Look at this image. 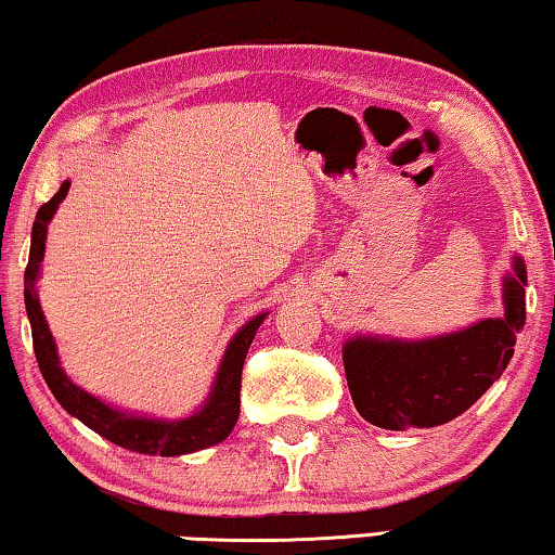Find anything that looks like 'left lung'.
Listing matches in <instances>:
<instances>
[{
    "label": "left lung",
    "instance_id": "obj_1",
    "mask_svg": "<svg viewBox=\"0 0 555 555\" xmlns=\"http://www.w3.org/2000/svg\"><path fill=\"white\" fill-rule=\"evenodd\" d=\"M505 278V315L433 340L356 337L343 363L358 413L385 430L433 428L453 421L503 375L526 323V268Z\"/></svg>",
    "mask_w": 555,
    "mask_h": 555
}]
</instances>
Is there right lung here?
<instances>
[{
    "label": "right lung",
    "mask_w": 555,
    "mask_h": 555,
    "mask_svg": "<svg viewBox=\"0 0 555 555\" xmlns=\"http://www.w3.org/2000/svg\"><path fill=\"white\" fill-rule=\"evenodd\" d=\"M69 182H62L50 203H44L37 210V220L31 224V247H29V262L24 270V305H27V315L31 325V345H35V356L42 371L44 383L50 385L54 398L60 400L64 411L79 417L87 428L100 433L102 438L112 440V443L127 448L134 453H150V455H184L203 451L220 443L230 436L235 428L240 415V377H243V365L247 348H250L255 333H258L264 315L250 320L243 331L232 337L228 352H224L222 365L218 371V380H215L212 396L207 400L205 408L192 417H184L178 423L165 421H150V417H134L112 411L102 400L92 398L90 392L77 388L60 367L57 348H54L52 333L47 327V320L39 308L35 283L39 262L44 258V240H47V222L52 220L54 210L67 197Z\"/></svg>",
    "instance_id": "add662e5"
}]
</instances>
